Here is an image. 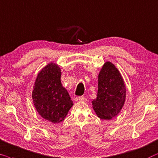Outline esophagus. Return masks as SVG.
<instances>
[{"mask_svg":"<svg viewBox=\"0 0 158 158\" xmlns=\"http://www.w3.org/2000/svg\"><path fill=\"white\" fill-rule=\"evenodd\" d=\"M78 99H79V100L81 101V102H85V101L87 100V98H85V97H83V96L79 97V98Z\"/></svg>","mask_w":158,"mask_h":158,"instance_id":"esophagus-1","label":"esophagus"}]
</instances>
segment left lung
I'll return each mask as SVG.
<instances>
[{
    "instance_id": "8db88e82",
    "label": "left lung",
    "mask_w": 158,
    "mask_h": 158,
    "mask_svg": "<svg viewBox=\"0 0 158 158\" xmlns=\"http://www.w3.org/2000/svg\"><path fill=\"white\" fill-rule=\"evenodd\" d=\"M126 87L118 70L110 62H106L98 75L97 98L92 108L101 119L110 120L116 116L124 105Z\"/></svg>"
}]
</instances>
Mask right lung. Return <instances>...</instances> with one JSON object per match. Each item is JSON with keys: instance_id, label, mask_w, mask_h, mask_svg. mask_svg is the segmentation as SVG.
Segmentation results:
<instances>
[{"instance_id": "1", "label": "right lung", "mask_w": 158, "mask_h": 158, "mask_svg": "<svg viewBox=\"0 0 158 158\" xmlns=\"http://www.w3.org/2000/svg\"><path fill=\"white\" fill-rule=\"evenodd\" d=\"M61 72L56 64H49L37 75L32 92L35 108L43 118L52 123L64 121L73 106L69 92L60 82Z\"/></svg>"}]
</instances>
